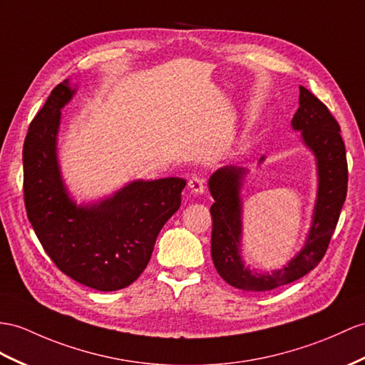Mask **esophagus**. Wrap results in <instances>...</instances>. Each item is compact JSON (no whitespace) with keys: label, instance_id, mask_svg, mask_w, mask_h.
I'll use <instances>...</instances> for the list:
<instances>
[{"label":"esophagus","instance_id":"34e87169","mask_svg":"<svg viewBox=\"0 0 365 365\" xmlns=\"http://www.w3.org/2000/svg\"><path fill=\"white\" fill-rule=\"evenodd\" d=\"M189 189L193 193H202L204 192V181L200 176H192L189 180Z\"/></svg>","mask_w":365,"mask_h":365}]
</instances>
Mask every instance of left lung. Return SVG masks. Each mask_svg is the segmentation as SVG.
Masks as SVG:
<instances>
[{"label":"left lung","instance_id":"left-lung-1","mask_svg":"<svg viewBox=\"0 0 365 365\" xmlns=\"http://www.w3.org/2000/svg\"><path fill=\"white\" fill-rule=\"evenodd\" d=\"M292 127L302 130L305 144L317 158L319 192L314 221L305 247L283 269L274 271L272 275L257 274L245 268L240 259L242 204L238 189L245 173L243 168H220L209 180V189L215 200L210 206L212 260L221 277L235 288L268 291L304 277L324 259L339 221L349 184V167L339 123L325 103L307 88L300 86L299 108L292 118Z\"/></svg>","mask_w":365,"mask_h":365}]
</instances>
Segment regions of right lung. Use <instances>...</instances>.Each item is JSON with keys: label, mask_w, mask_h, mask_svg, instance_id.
Instances as JSON below:
<instances>
[{"label": "right lung", "mask_w": 365, "mask_h": 365, "mask_svg": "<svg viewBox=\"0 0 365 365\" xmlns=\"http://www.w3.org/2000/svg\"><path fill=\"white\" fill-rule=\"evenodd\" d=\"M73 93L66 82L58 83L31 122L23 145L24 206L61 272L93 289H122L145 269L159 230L181 206L185 181H135L101 204L77 207L56 156L60 108Z\"/></svg>", "instance_id": "add662e5"}]
</instances>
